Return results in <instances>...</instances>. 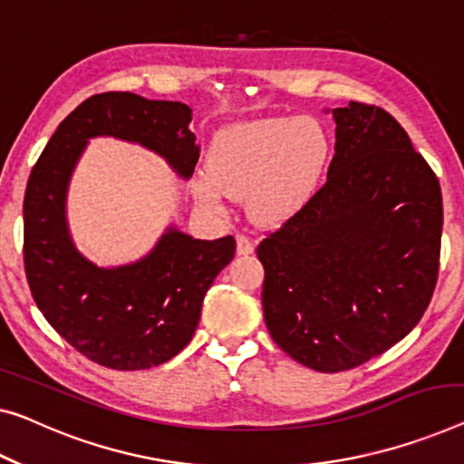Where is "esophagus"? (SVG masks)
Wrapping results in <instances>:
<instances>
[{
	"instance_id": "esophagus-1",
	"label": "esophagus",
	"mask_w": 464,
	"mask_h": 464,
	"mask_svg": "<svg viewBox=\"0 0 464 464\" xmlns=\"http://www.w3.org/2000/svg\"><path fill=\"white\" fill-rule=\"evenodd\" d=\"M235 241H237V254L239 256H247V254L254 252V241L250 237H246V235H237Z\"/></svg>"
}]
</instances>
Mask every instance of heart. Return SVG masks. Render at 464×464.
Here are the masks:
<instances>
[{
	"label": "heart",
	"mask_w": 464,
	"mask_h": 464,
	"mask_svg": "<svg viewBox=\"0 0 464 464\" xmlns=\"http://www.w3.org/2000/svg\"><path fill=\"white\" fill-rule=\"evenodd\" d=\"M329 160L331 137L313 116L237 122L214 135L193 191L212 210L247 196L256 223L279 225L313 198Z\"/></svg>",
	"instance_id": "obj_1"
}]
</instances>
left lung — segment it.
Here are the masks:
<instances>
[{
	"label": "left lung",
	"mask_w": 464,
	"mask_h": 464,
	"mask_svg": "<svg viewBox=\"0 0 464 464\" xmlns=\"http://www.w3.org/2000/svg\"><path fill=\"white\" fill-rule=\"evenodd\" d=\"M335 122L327 183L260 241L262 308L279 348L321 372L354 369L417 327L430 306L441 191L390 112L350 102Z\"/></svg>",
	"instance_id": "8db88e82"
}]
</instances>
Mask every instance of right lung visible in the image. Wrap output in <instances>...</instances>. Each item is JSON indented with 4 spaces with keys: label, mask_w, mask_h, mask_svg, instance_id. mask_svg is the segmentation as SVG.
I'll return each mask as SVG.
<instances>
[{
    "label": "right lung",
    "mask_w": 464,
    "mask_h": 464,
    "mask_svg": "<svg viewBox=\"0 0 464 464\" xmlns=\"http://www.w3.org/2000/svg\"><path fill=\"white\" fill-rule=\"evenodd\" d=\"M191 108L129 92L89 98L55 129L24 191V271L52 327L93 362L116 371L151 369L191 342L204 295L235 254L231 235L193 239L169 225L151 250L102 266L74 244L68 185L95 137L141 145L188 181L199 158Z\"/></svg>",
    "instance_id": "obj_1"
}]
</instances>
